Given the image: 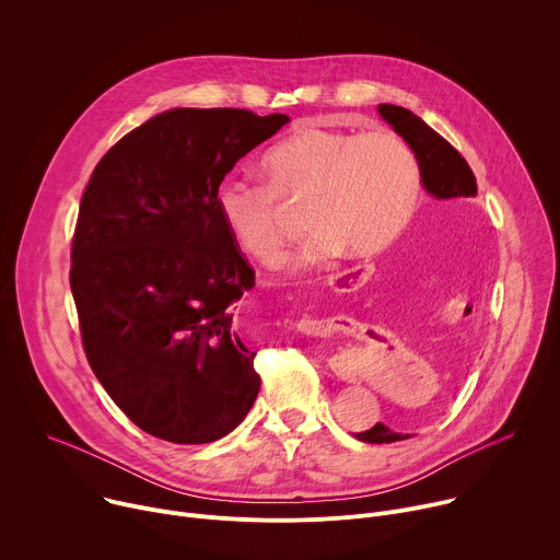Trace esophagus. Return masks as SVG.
Wrapping results in <instances>:
<instances>
[{
	"label": "esophagus",
	"instance_id": "1",
	"mask_svg": "<svg viewBox=\"0 0 560 560\" xmlns=\"http://www.w3.org/2000/svg\"><path fill=\"white\" fill-rule=\"evenodd\" d=\"M359 277H365V272L361 268H348V270H341L332 277V285L335 288H348L352 281H359ZM335 318H301L299 322V328L301 332L305 335H312V337H326L335 330ZM330 368L335 370V374L341 378V381H357V374L341 361L332 359L330 361Z\"/></svg>",
	"mask_w": 560,
	"mask_h": 560
}]
</instances>
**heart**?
<instances>
[{
	"instance_id": "b5f03b06",
	"label": "heart",
	"mask_w": 560,
	"mask_h": 560,
	"mask_svg": "<svg viewBox=\"0 0 560 560\" xmlns=\"http://www.w3.org/2000/svg\"><path fill=\"white\" fill-rule=\"evenodd\" d=\"M266 182L223 179L217 217L232 244L261 266L283 259V203H305L312 228L296 266L310 268L350 248H389L412 223L421 177L415 152L392 132H350L303 124L261 154Z\"/></svg>"
}]
</instances>
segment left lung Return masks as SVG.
Listing matches in <instances>:
<instances>
[{
	"mask_svg": "<svg viewBox=\"0 0 560 560\" xmlns=\"http://www.w3.org/2000/svg\"><path fill=\"white\" fill-rule=\"evenodd\" d=\"M378 113L394 128V132L401 135L404 141L412 148L421 171V184L436 199L439 208H445L456 199L476 197V177L452 143H447L436 130H432L421 117H417L408 108L381 104ZM443 223L445 214H434L423 236L430 238L434 232H439ZM460 234H465V228L460 230ZM357 439L363 443H394L408 439V434L392 432L387 425L376 423L374 428L359 432Z\"/></svg>",
	"mask_w": 560,
	"mask_h": 560,
	"instance_id": "left-lung-1",
	"label": "left lung"
}]
</instances>
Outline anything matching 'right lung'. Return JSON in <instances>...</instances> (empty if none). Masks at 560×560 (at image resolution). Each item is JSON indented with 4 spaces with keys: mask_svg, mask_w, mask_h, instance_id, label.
I'll use <instances>...</instances> for the list:
<instances>
[{
    "mask_svg": "<svg viewBox=\"0 0 560 560\" xmlns=\"http://www.w3.org/2000/svg\"><path fill=\"white\" fill-rule=\"evenodd\" d=\"M288 115L173 108L119 139L79 203L70 290L89 363L143 432L212 443L261 387L234 303L255 272L223 230L214 195Z\"/></svg>",
    "mask_w": 560,
    "mask_h": 560,
    "instance_id": "add662e5",
    "label": "right lung"
}]
</instances>
